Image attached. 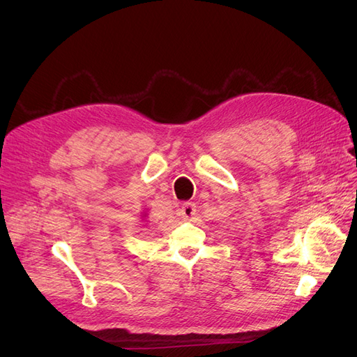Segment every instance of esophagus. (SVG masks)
I'll return each instance as SVG.
<instances>
[{"instance_id": "1", "label": "esophagus", "mask_w": 357, "mask_h": 357, "mask_svg": "<svg viewBox=\"0 0 357 357\" xmlns=\"http://www.w3.org/2000/svg\"><path fill=\"white\" fill-rule=\"evenodd\" d=\"M180 213H181V218H183V219H185V220H189V219H192V218H193V215L197 214V205H195V204H192V202L183 204V207H181Z\"/></svg>"}]
</instances>
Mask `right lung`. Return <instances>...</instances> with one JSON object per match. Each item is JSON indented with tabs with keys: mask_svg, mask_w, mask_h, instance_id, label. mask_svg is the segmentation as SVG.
Instances as JSON below:
<instances>
[{
	"mask_svg": "<svg viewBox=\"0 0 357 357\" xmlns=\"http://www.w3.org/2000/svg\"><path fill=\"white\" fill-rule=\"evenodd\" d=\"M146 215H147V214H146V213H144V214H143V219H146Z\"/></svg>",
	"mask_w": 357,
	"mask_h": 357,
	"instance_id": "1",
	"label": "right lung"
}]
</instances>
